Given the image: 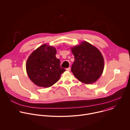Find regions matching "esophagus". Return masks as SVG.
<instances>
[{"instance_id": "obj_1", "label": "esophagus", "mask_w": 130, "mask_h": 130, "mask_svg": "<svg viewBox=\"0 0 130 130\" xmlns=\"http://www.w3.org/2000/svg\"><path fill=\"white\" fill-rule=\"evenodd\" d=\"M66 70H67V71H70V67H69L66 68Z\"/></svg>"}]
</instances>
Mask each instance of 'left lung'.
I'll list each match as a JSON object with an SVG mask.
<instances>
[{"label": "left lung", "instance_id": "8db88e82", "mask_svg": "<svg viewBox=\"0 0 130 130\" xmlns=\"http://www.w3.org/2000/svg\"><path fill=\"white\" fill-rule=\"evenodd\" d=\"M75 57L71 71L81 82L91 84L96 82L104 69V60L100 51L88 42L71 48Z\"/></svg>", "mask_w": 130, "mask_h": 130}]
</instances>
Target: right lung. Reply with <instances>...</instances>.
Masks as SVG:
<instances>
[{"mask_svg": "<svg viewBox=\"0 0 130 130\" xmlns=\"http://www.w3.org/2000/svg\"><path fill=\"white\" fill-rule=\"evenodd\" d=\"M54 47L44 44L36 49L28 58L26 70L29 78L36 85L49 87L58 82L65 69L60 66L55 57Z\"/></svg>", "mask_w": 130, "mask_h": 130, "instance_id": "1", "label": "right lung"}]
</instances>
